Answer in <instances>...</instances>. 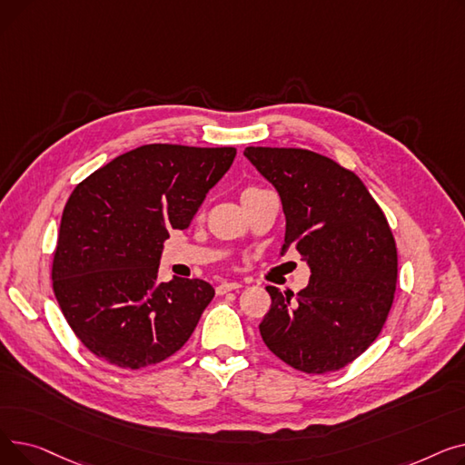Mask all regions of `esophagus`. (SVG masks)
<instances>
[{
	"instance_id": "esophagus-1",
	"label": "esophagus",
	"mask_w": 465,
	"mask_h": 465,
	"mask_svg": "<svg viewBox=\"0 0 465 465\" xmlns=\"http://www.w3.org/2000/svg\"><path fill=\"white\" fill-rule=\"evenodd\" d=\"M237 288H241L239 282H226V281H223V282H220V284L216 286V294L223 296V294H226V292L237 290Z\"/></svg>"
}]
</instances>
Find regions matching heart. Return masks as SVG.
Masks as SVG:
<instances>
[{
  "mask_svg": "<svg viewBox=\"0 0 465 465\" xmlns=\"http://www.w3.org/2000/svg\"><path fill=\"white\" fill-rule=\"evenodd\" d=\"M252 188H254V186H251V188H247V190H252Z\"/></svg>",
  "mask_w": 465,
  "mask_h": 465,
  "instance_id": "obj_1",
  "label": "heart"
}]
</instances>
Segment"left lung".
Instances as JSON below:
<instances>
[{"mask_svg":"<svg viewBox=\"0 0 465 465\" xmlns=\"http://www.w3.org/2000/svg\"><path fill=\"white\" fill-rule=\"evenodd\" d=\"M245 156L281 193L286 249L311 267L307 288L265 290L272 307L260 335L303 373H331L379 337L394 303L396 239L354 171L305 149L247 146Z\"/></svg>","mask_w":465,"mask_h":465,"instance_id":"8db88e82","label":"left lung"}]
</instances>
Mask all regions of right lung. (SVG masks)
<instances>
[{"instance_id": "right-lung-1", "label": "right lung", "mask_w": 465, "mask_h": 465, "mask_svg": "<svg viewBox=\"0 0 465 465\" xmlns=\"http://www.w3.org/2000/svg\"><path fill=\"white\" fill-rule=\"evenodd\" d=\"M233 146L154 143L94 171L64 207L53 290L81 343L122 370L173 356L214 290L200 279L158 282L163 241L186 230L230 169Z\"/></svg>"}]
</instances>
